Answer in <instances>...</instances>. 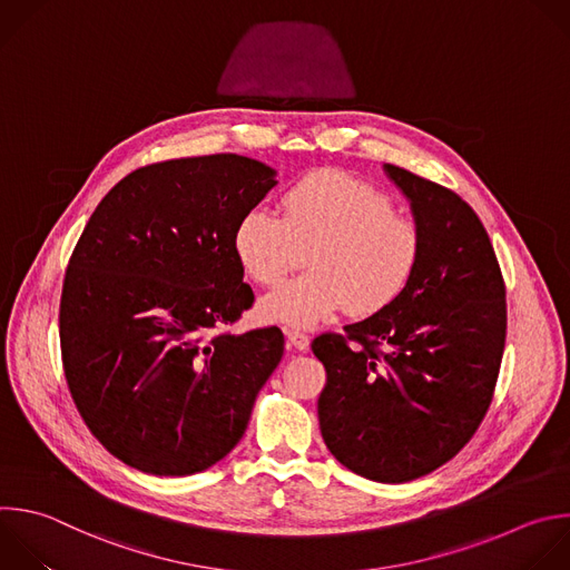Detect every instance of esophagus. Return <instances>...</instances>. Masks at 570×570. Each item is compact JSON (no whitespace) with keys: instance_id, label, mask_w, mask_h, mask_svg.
Listing matches in <instances>:
<instances>
[{"instance_id":"34e87169","label":"esophagus","mask_w":570,"mask_h":570,"mask_svg":"<svg viewBox=\"0 0 570 570\" xmlns=\"http://www.w3.org/2000/svg\"><path fill=\"white\" fill-rule=\"evenodd\" d=\"M286 342L295 351H306L308 344H311L308 335L304 331H299V328H286Z\"/></svg>"}]
</instances>
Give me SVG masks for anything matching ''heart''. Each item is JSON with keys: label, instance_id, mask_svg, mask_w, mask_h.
<instances>
[{"label": "heart", "instance_id": "1", "mask_svg": "<svg viewBox=\"0 0 570 570\" xmlns=\"http://www.w3.org/2000/svg\"><path fill=\"white\" fill-rule=\"evenodd\" d=\"M246 213L233 233V250L257 284H275L309 250L306 277L266 293L257 313L282 326H315L337 311L371 315L392 304L410 284L421 233L412 219L368 183L335 169L311 171L279 202Z\"/></svg>", "mask_w": 570, "mask_h": 570}]
</instances>
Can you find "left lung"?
<instances>
[{
	"mask_svg": "<svg viewBox=\"0 0 570 570\" xmlns=\"http://www.w3.org/2000/svg\"><path fill=\"white\" fill-rule=\"evenodd\" d=\"M383 167L421 233L416 271L392 304L311 348L326 368L317 419L328 452L364 479L405 483L448 463L479 430L505 346V286L483 224L459 195Z\"/></svg>",
	"mask_w": 570,
	"mask_h": 570,
	"instance_id": "left-lung-1",
	"label": "left lung"
}]
</instances>
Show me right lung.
Returning <instances> with one entry per match:
<instances>
[{"mask_svg": "<svg viewBox=\"0 0 570 570\" xmlns=\"http://www.w3.org/2000/svg\"><path fill=\"white\" fill-rule=\"evenodd\" d=\"M275 176L239 154L140 167L76 244L60 299L67 385L91 434L140 472L187 476L222 461L284 355L277 326L206 340L253 306L233 233Z\"/></svg>", "mask_w": 570, "mask_h": 570, "instance_id": "1", "label": "right lung"}]
</instances>
